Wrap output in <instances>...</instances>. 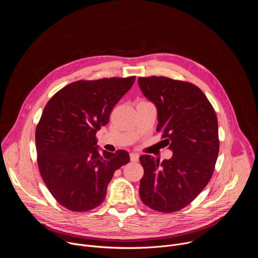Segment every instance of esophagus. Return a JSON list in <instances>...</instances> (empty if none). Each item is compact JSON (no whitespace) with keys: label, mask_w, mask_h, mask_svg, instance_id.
I'll return each instance as SVG.
<instances>
[{"label":"esophagus","mask_w":258,"mask_h":258,"mask_svg":"<svg viewBox=\"0 0 258 258\" xmlns=\"http://www.w3.org/2000/svg\"><path fill=\"white\" fill-rule=\"evenodd\" d=\"M130 158H131V161L132 162H138L139 161V154L137 153H132L130 155Z\"/></svg>","instance_id":"obj_1"}]
</instances>
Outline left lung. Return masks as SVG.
<instances>
[{
	"mask_svg": "<svg viewBox=\"0 0 258 258\" xmlns=\"http://www.w3.org/2000/svg\"><path fill=\"white\" fill-rule=\"evenodd\" d=\"M138 83L155 104L156 131L172 151L162 162L140 156V197L155 211L175 212L189 205L212 176L219 151L217 117L204 93L191 83L164 77L139 78Z\"/></svg>",
	"mask_w": 258,
	"mask_h": 258,
	"instance_id": "obj_1",
	"label": "left lung"
}]
</instances>
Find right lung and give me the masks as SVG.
Wrapping results in <instances>:
<instances>
[{"instance_id":"add662e5","label":"right lung","mask_w":258,"mask_h":258,"mask_svg":"<svg viewBox=\"0 0 258 258\" xmlns=\"http://www.w3.org/2000/svg\"><path fill=\"white\" fill-rule=\"evenodd\" d=\"M135 80L78 81L45 106L35 130L38 165L48 190L63 207L83 212L99 206L114 171L128 163L124 150L100 154L96 134Z\"/></svg>"}]
</instances>
